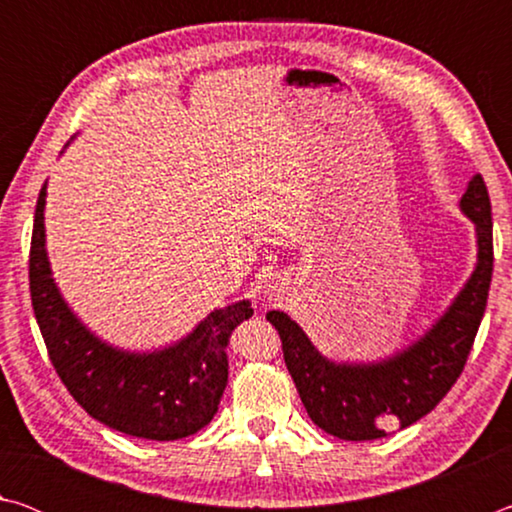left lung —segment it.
<instances>
[{"instance_id":"1","label":"left lung","mask_w":512,"mask_h":512,"mask_svg":"<svg viewBox=\"0 0 512 512\" xmlns=\"http://www.w3.org/2000/svg\"><path fill=\"white\" fill-rule=\"evenodd\" d=\"M474 223L476 264L447 309L418 339L372 361L332 359L320 352L289 314H266L282 341L291 372L309 418L341 440L384 438V424L400 429L418 422L443 400L463 372L479 332L492 280L490 196L481 173L472 176L458 201Z\"/></svg>"}]
</instances>
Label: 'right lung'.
Wrapping results in <instances>:
<instances>
[{"instance_id":"right-lung-1","label":"right lung","mask_w":512,"mask_h":512,"mask_svg":"<svg viewBox=\"0 0 512 512\" xmlns=\"http://www.w3.org/2000/svg\"><path fill=\"white\" fill-rule=\"evenodd\" d=\"M47 183L33 219L29 284L42 339L58 377L88 415L135 438H187L210 424L228 384V339L253 316L250 300L214 309L164 348L137 352L101 339L69 307L51 271L45 230Z\"/></svg>"}]
</instances>
